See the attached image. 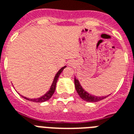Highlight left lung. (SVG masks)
I'll use <instances>...</instances> for the list:
<instances>
[{
    "mask_svg": "<svg viewBox=\"0 0 134 134\" xmlns=\"http://www.w3.org/2000/svg\"><path fill=\"white\" fill-rule=\"evenodd\" d=\"M75 90H76L77 94H79L80 97L83 99L85 101L87 102H98L99 100H101L105 98L108 96H96L91 95L87 92H85V90L82 89V86L80 85V84L79 82V81L76 78H75Z\"/></svg>",
    "mask_w": 134,
    "mask_h": 134,
    "instance_id": "8db88e82",
    "label": "left lung"
}]
</instances>
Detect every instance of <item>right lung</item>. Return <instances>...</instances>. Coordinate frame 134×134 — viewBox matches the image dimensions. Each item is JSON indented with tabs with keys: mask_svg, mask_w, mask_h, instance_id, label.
<instances>
[{
	"mask_svg": "<svg viewBox=\"0 0 134 134\" xmlns=\"http://www.w3.org/2000/svg\"><path fill=\"white\" fill-rule=\"evenodd\" d=\"M66 66H64L63 68H62L60 69L56 75V76L54 77V81H53V83L52 85L50 87V90H49L48 92H47L46 94H44V96H41L40 98H28L26 97H24V96H21L23 98H24L25 99H26V100H29L30 101H33V102H36V103H41V102H44V101H46V100H49V98L52 96V95L54 94V92H55V89H56V85H57V82L58 80V78H59V77L60 74H61V72L63 71L64 68H66Z\"/></svg>",
	"mask_w": 134,
	"mask_h": 134,
	"instance_id": "obj_1",
	"label": "right lung"
}]
</instances>
